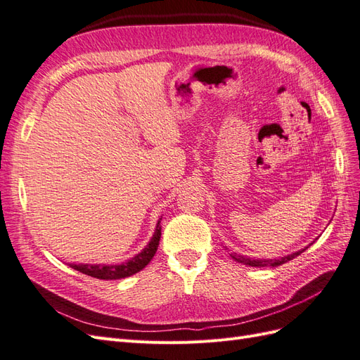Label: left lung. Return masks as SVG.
I'll use <instances>...</instances> for the list:
<instances>
[{
	"label": "left lung",
	"mask_w": 360,
	"mask_h": 360,
	"mask_svg": "<svg viewBox=\"0 0 360 360\" xmlns=\"http://www.w3.org/2000/svg\"><path fill=\"white\" fill-rule=\"evenodd\" d=\"M309 246H306L304 250H300L297 252L284 255V257H281V259H251V257H245V255H238V254H231V257L236 262L246 264V266H252V268H275V266L284 264V263H288L289 260L295 259V257H298L301 252L306 251Z\"/></svg>",
	"instance_id": "1"
}]
</instances>
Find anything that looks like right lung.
<instances>
[{
    "mask_svg": "<svg viewBox=\"0 0 360 360\" xmlns=\"http://www.w3.org/2000/svg\"><path fill=\"white\" fill-rule=\"evenodd\" d=\"M161 219L156 224L155 233L150 238V242L147 243V246L144 250L136 254L135 257H132L131 260H127L124 263L120 264H88V263H71L70 266L72 269H76L82 274L94 276V278L98 280H120V278H126V276H131L136 272H140L141 269H144L147 264L150 263V260L153 259V255L158 250L160 245V238H161Z\"/></svg>",
    "mask_w": 360,
    "mask_h": 360,
    "instance_id": "obj_1",
    "label": "right lung"
}]
</instances>
